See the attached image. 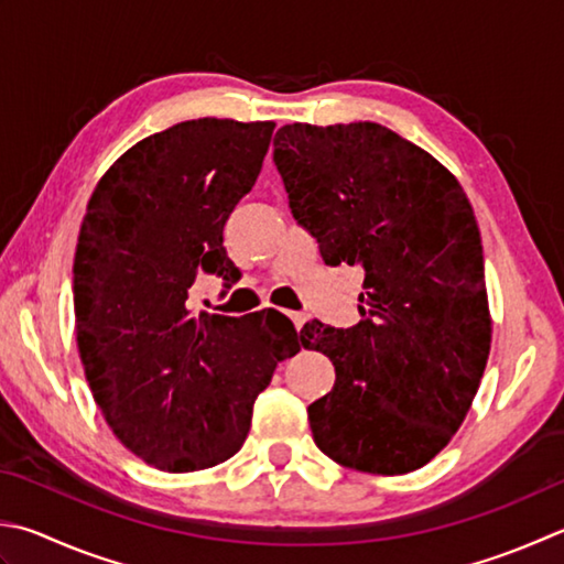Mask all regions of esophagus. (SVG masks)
Returning <instances> with one entry per match:
<instances>
[{
    "label": "esophagus",
    "instance_id": "obj_1",
    "mask_svg": "<svg viewBox=\"0 0 564 564\" xmlns=\"http://www.w3.org/2000/svg\"><path fill=\"white\" fill-rule=\"evenodd\" d=\"M286 316L292 318V324H294L296 332H300V328L306 324V314H302V312H286Z\"/></svg>",
    "mask_w": 564,
    "mask_h": 564
}]
</instances>
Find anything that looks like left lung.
Returning a JSON list of instances; mask_svg holds the SVG:
<instances>
[{
  "label": "left lung",
  "instance_id": "1",
  "mask_svg": "<svg viewBox=\"0 0 564 564\" xmlns=\"http://www.w3.org/2000/svg\"><path fill=\"white\" fill-rule=\"evenodd\" d=\"M272 156L324 262L366 270L356 326L300 332L336 368L306 410L316 447L366 474L420 469L462 427L491 350L469 198L430 152L376 122L284 124Z\"/></svg>",
  "mask_w": 564,
  "mask_h": 564
}]
</instances>
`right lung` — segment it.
I'll return each instance as SVG.
<instances>
[{
    "label": "right lung",
    "instance_id": "add662e5",
    "mask_svg": "<svg viewBox=\"0 0 564 564\" xmlns=\"http://www.w3.org/2000/svg\"><path fill=\"white\" fill-rule=\"evenodd\" d=\"M274 122L200 117L144 137L102 174L73 262L76 341L115 437L159 471L230 459L254 398L300 350L280 312L194 316L198 270L230 272L223 226L254 186Z\"/></svg>",
    "mask_w": 564,
    "mask_h": 564
}]
</instances>
